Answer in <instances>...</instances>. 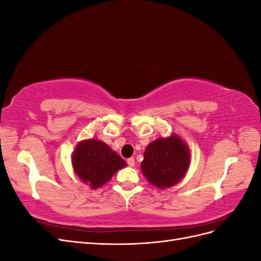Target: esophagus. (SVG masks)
<instances>
[{"instance_id":"esophagus-1","label":"esophagus","mask_w":261,"mask_h":261,"mask_svg":"<svg viewBox=\"0 0 261 261\" xmlns=\"http://www.w3.org/2000/svg\"><path fill=\"white\" fill-rule=\"evenodd\" d=\"M127 164L132 168L135 167V159H134V158H129V159L127 160Z\"/></svg>"}]
</instances>
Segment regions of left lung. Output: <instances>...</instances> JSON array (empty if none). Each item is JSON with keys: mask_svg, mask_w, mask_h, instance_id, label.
I'll use <instances>...</instances> for the list:
<instances>
[{"mask_svg": "<svg viewBox=\"0 0 261 261\" xmlns=\"http://www.w3.org/2000/svg\"><path fill=\"white\" fill-rule=\"evenodd\" d=\"M189 150L181 138H158L146 148L141 171L150 184L168 188L184 177L189 167Z\"/></svg>", "mask_w": 261, "mask_h": 261, "instance_id": "8db88e82", "label": "left lung"}]
</instances>
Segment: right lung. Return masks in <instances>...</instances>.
Instances as JSON below:
<instances>
[{"mask_svg":"<svg viewBox=\"0 0 261 261\" xmlns=\"http://www.w3.org/2000/svg\"><path fill=\"white\" fill-rule=\"evenodd\" d=\"M73 168L83 183L98 188L126 167V162L106 143L96 139L83 140L72 156Z\"/></svg>","mask_w":261,"mask_h":261,"instance_id":"right-lung-1","label":"right lung"}]
</instances>
